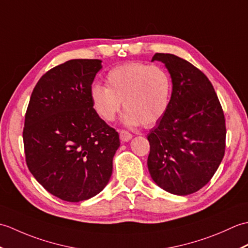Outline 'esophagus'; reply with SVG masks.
<instances>
[{
    "label": "esophagus",
    "mask_w": 248,
    "mask_h": 248,
    "mask_svg": "<svg viewBox=\"0 0 248 248\" xmlns=\"http://www.w3.org/2000/svg\"><path fill=\"white\" fill-rule=\"evenodd\" d=\"M119 138H120L121 141H129L131 139H132V134L125 130H120Z\"/></svg>",
    "instance_id": "34e87169"
}]
</instances>
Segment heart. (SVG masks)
Returning <instances> with one entry per match:
<instances>
[{
    "instance_id": "heart-1",
    "label": "heart",
    "mask_w": 248,
    "mask_h": 248,
    "mask_svg": "<svg viewBox=\"0 0 248 248\" xmlns=\"http://www.w3.org/2000/svg\"><path fill=\"white\" fill-rule=\"evenodd\" d=\"M105 86L93 84L91 101L105 121H113L124 103L123 121L129 127L155 125L165 115L171 97V80L161 67L124 62L105 76Z\"/></svg>"
}]
</instances>
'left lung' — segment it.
<instances>
[{"instance_id":"8db88e82","label":"left lung","mask_w":248,"mask_h":248,"mask_svg":"<svg viewBox=\"0 0 248 248\" xmlns=\"http://www.w3.org/2000/svg\"><path fill=\"white\" fill-rule=\"evenodd\" d=\"M164 62L172 92L165 115L148 134V170L161 188L188 195L207 184L222 162L226 124L211 82L191 62L168 53H155Z\"/></svg>"}]
</instances>
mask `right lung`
Listing matches in <instances>:
<instances>
[{
    "label": "right lung",
    "mask_w": 248,
    "mask_h": 248,
    "mask_svg": "<svg viewBox=\"0 0 248 248\" xmlns=\"http://www.w3.org/2000/svg\"><path fill=\"white\" fill-rule=\"evenodd\" d=\"M100 60H71L39 78L25 113L23 144L31 175L62 200L96 196L113 171L119 134L93 109Z\"/></svg>",
    "instance_id": "1"
}]
</instances>
